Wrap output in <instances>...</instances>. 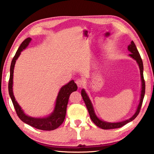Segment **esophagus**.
<instances>
[{
	"mask_svg": "<svg viewBox=\"0 0 154 154\" xmlns=\"http://www.w3.org/2000/svg\"><path fill=\"white\" fill-rule=\"evenodd\" d=\"M75 83H77L78 88H82L83 85H84V83H83V81L81 79H78L75 81Z\"/></svg>",
	"mask_w": 154,
	"mask_h": 154,
	"instance_id": "obj_1",
	"label": "esophagus"
}]
</instances>
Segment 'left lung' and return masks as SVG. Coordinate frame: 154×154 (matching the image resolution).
<instances>
[{"mask_svg": "<svg viewBox=\"0 0 154 154\" xmlns=\"http://www.w3.org/2000/svg\"><path fill=\"white\" fill-rule=\"evenodd\" d=\"M128 51L131 53L130 54H129V56L131 57L132 58H133L134 60H136L137 64L139 65V67L140 69V79H141V91H140L139 104L137 106L136 112H135L134 114L131 117V118H129L128 119H126V120L119 122H113V123H112V122L103 121L102 119H99L97 117V116L96 115L94 109V107H93L92 103L91 102L89 96H88V94L86 93V92H85V90L84 89H82V92H81V94H82L83 100L84 101L85 105H86V107L88 109V112H89L90 118L92 119V121L98 127L104 130L118 128H120L122 126H124L125 124H128V122H130L132 120H134L139 113L140 107H141V105L143 103V98H144L145 92V83L144 77H143V64L142 59L140 58V56L139 53V51L137 50L136 45H135L134 43L132 41H131V43H130V45L128 46Z\"/></svg>", "mask_w": 154, "mask_h": 154, "instance_id": "left-lung-1", "label": "left lung"}]
</instances>
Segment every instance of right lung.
Masks as SVG:
<instances>
[{"instance_id": "add662e5", "label": "right lung", "mask_w": 154, "mask_h": 154, "mask_svg": "<svg viewBox=\"0 0 154 154\" xmlns=\"http://www.w3.org/2000/svg\"><path fill=\"white\" fill-rule=\"evenodd\" d=\"M31 40L32 38L28 37L23 41L12 60L11 67H10V77L8 86L9 94L17 116L21 120L35 128L42 130H53L56 129L63 123L65 116H66V106L69 102V96L72 92L77 90V86L74 81L71 80V82L60 88L56 98L55 107L52 113L49 114L48 116L44 117V118H34V117L27 116L15 98L14 92H13V82H14L13 79H14V66L17 59L20 56L21 52L29 45Z\"/></svg>"}]
</instances>
